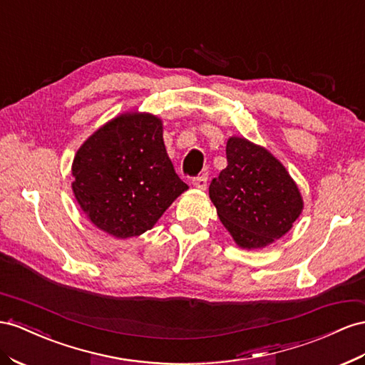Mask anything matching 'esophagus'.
Segmentation results:
<instances>
[{
	"label": "esophagus",
	"instance_id": "esophagus-1",
	"mask_svg": "<svg viewBox=\"0 0 365 365\" xmlns=\"http://www.w3.org/2000/svg\"><path fill=\"white\" fill-rule=\"evenodd\" d=\"M193 185L198 187V189H201V190H205L207 189V175L202 173L200 176H196V178H193Z\"/></svg>",
	"mask_w": 365,
	"mask_h": 365
}]
</instances>
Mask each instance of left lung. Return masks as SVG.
I'll return each instance as SVG.
<instances>
[{
  "label": "left lung",
  "instance_id": "1",
  "mask_svg": "<svg viewBox=\"0 0 365 365\" xmlns=\"http://www.w3.org/2000/svg\"><path fill=\"white\" fill-rule=\"evenodd\" d=\"M225 155L227 167L212 180L210 200L240 247H265L301 215L298 185L270 152L245 138H229Z\"/></svg>",
  "mask_w": 365,
  "mask_h": 365
}]
</instances>
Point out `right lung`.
Returning a JSON list of instances; mask_svg holds the SVG:
<instances>
[{
  "instance_id": "right-lung-1",
  "label": "right lung",
  "mask_w": 365,
  "mask_h": 365,
  "mask_svg": "<svg viewBox=\"0 0 365 365\" xmlns=\"http://www.w3.org/2000/svg\"><path fill=\"white\" fill-rule=\"evenodd\" d=\"M72 189L98 229L125 240L150 230L189 189L165 152L163 121L124 113L98 129L76 152Z\"/></svg>"
}]
</instances>
